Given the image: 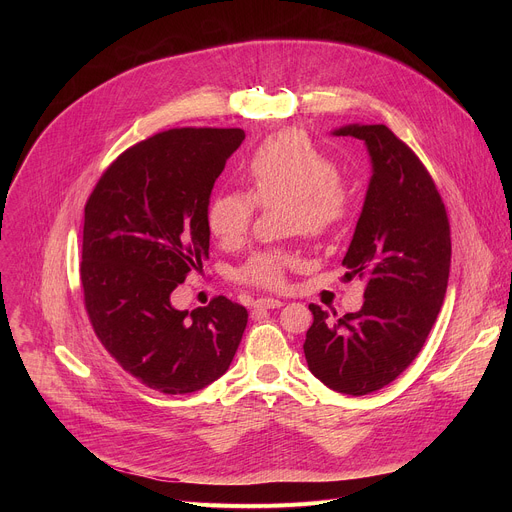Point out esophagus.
Wrapping results in <instances>:
<instances>
[{
	"instance_id": "esophagus-1",
	"label": "esophagus",
	"mask_w": 512,
	"mask_h": 512,
	"mask_svg": "<svg viewBox=\"0 0 512 512\" xmlns=\"http://www.w3.org/2000/svg\"><path fill=\"white\" fill-rule=\"evenodd\" d=\"M283 302L281 300H273V298H259L253 308L255 310H275V308H281Z\"/></svg>"
}]
</instances>
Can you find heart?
<instances>
[{
  "instance_id": "obj_1",
  "label": "heart",
  "mask_w": 512,
  "mask_h": 512,
  "mask_svg": "<svg viewBox=\"0 0 512 512\" xmlns=\"http://www.w3.org/2000/svg\"><path fill=\"white\" fill-rule=\"evenodd\" d=\"M249 192L223 190L206 208L208 231L223 247L239 245L255 216L257 204L287 202L291 231L308 237L332 233L346 216L348 192L330 156L302 131L269 137L245 164ZM298 263L287 251H257L239 269V279L263 289H281L285 273Z\"/></svg>"
}]
</instances>
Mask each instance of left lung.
<instances>
[{
    "mask_svg": "<svg viewBox=\"0 0 512 512\" xmlns=\"http://www.w3.org/2000/svg\"><path fill=\"white\" fill-rule=\"evenodd\" d=\"M364 141L373 166L344 255L346 277H364V304L334 318L310 304L308 369L332 391L369 395L415 360L446 298L452 241L446 206L429 172L387 125H342Z\"/></svg>",
    "mask_w": 512,
    "mask_h": 512,
    "instance_id": "left-lung-1",
    "label": "left lung"
}]
</instances>
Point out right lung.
<instances>
[{"label": "right lung", "instance_id": "add662e5", "mask_svg": "<svg viewBox=\"0 0 512 512\" xmlns=\"http://www.w3.org/2000/svg\"><path fill=\"white\" fill-rule=\"evenodd\" d=\"M243 129L182 127L125 150L85 206L81 283L97 338L121 369L166 395L223 377L247 326L225 296L176 310L172 291L208 259L206 208Z\"/></svg>", "mask_w": 512, "mask_h": 512}]
</instances>
